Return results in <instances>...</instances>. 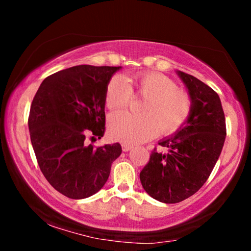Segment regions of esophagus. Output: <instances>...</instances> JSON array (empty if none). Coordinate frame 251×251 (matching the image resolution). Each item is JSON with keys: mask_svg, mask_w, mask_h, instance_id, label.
<instances>
[{"mask_svg": "<svg viewBox=\"0 0 251 251\" xmlns=\"http://www.w3.org/2000/svg\"><path fill=\"white\" fill-rule=\"evenodd\" d=\"M122 148H123V151H128L131 150V148H133V145L124 143V144H122Z\"/></svg>", "mask_w": 251, "mask_h": 251, "instance_id": "obj_1", "label": "esophagus"}]
</instances>
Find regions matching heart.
<instances>
[{
  "label": "heart",
  "mask_w": 251,
  "mask_h": 251,
  "mask_svg": "<svg viewBox=\"0 0 251 251\" xmlns=\"http://www.w3.org/2000/svg\"><path fill=\"white\" fill-rule=\"evenodd\" d=\"M133 96L142 97L139 112L110 114L107 133L113 141L126 144L145 142L157 130L172 134L185 124L192 112V100L186 92L178 90L177 84L159 73H138L113 76L106 86L105 104L109 109L123 108Z\"/></svg>",
  "instance_id": "b5f03b06"
}]
</instances>
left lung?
Wrapping results in <instances>:
<instances>
[{
  "label": "left lung",
  "instance_id": "1",
  "mask_svg": "<svg viewBox=\"0 0 251 251\" xmlns=\"http://www.w3.org/2000/svg\"><path fill=\"white\" fill-rule=\"evenodd\" d=\"M192 100V112L175 134L158 143L167 152L151 151L139 174L145 192L156 201L176 203L197 193L222 152L226 122L217 93L201 80L176 71Z\"/></svg>",
  "mask_w": 251,
  "mask_h": 251
}]
</instances>
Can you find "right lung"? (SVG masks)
<instances>
[{
	"instance_id": "obj_1",
	"label": "right lung",
	"mask_w": 251,
	"mask_h": 251,
	"mask_svg": "<svg viewBox=\"0 0 251 251\" xmlns=\"http://www.w3.org/2000/svg\"><path fill=\"white\" fill-rule=\"evenodd\" d=\"M121 66L78 65L46 77L34 96L28 129L44 177L72 199L96 194L107 181L118 143L87 145L86 136L103 137L105 92Z\"/></svg>"
}]
</instances>
